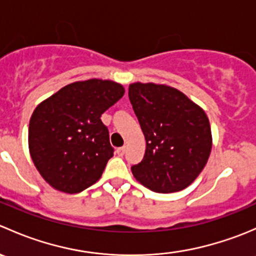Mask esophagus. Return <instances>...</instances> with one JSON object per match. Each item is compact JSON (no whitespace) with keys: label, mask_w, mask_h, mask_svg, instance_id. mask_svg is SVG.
Wrapping results in <instances>:
<instances>
[{"label":"esophagus","mask_w":256,"mask_h":256,"mask_svg":"<svg viewBox=\"0 0 256 256\" xmlns=\"http://www.w3.org/2000/svg\"><path fill=\"white\" fill-rule=\"evenodd\" d=\"M116 152H118V156H124V154H125V152H126V147L125 146L118 147V148L116 150Z\"/></svg>","instance_id":"obj_1"}]
</instances>
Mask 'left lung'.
I'll use <instances>...</instances> for the list:
<instances>
[{
  "mask_svg": "<svg viewBox=\"0 0 256 256\" xmlns=\"http://www.w3.org/2000/svg\"><path fill=\"white\" fill-rule=\"evenodd\" d=\"M128 98L146 138L144 160L131 167L148 190H184L204 168L212 150L206 112L183 92L166 85L135 82Z\"/></svg>",
  "mask_w": 256,
  "mask_h": 256,
  "instance_id": "1",
  "label": "left lung"
}]
</instances>
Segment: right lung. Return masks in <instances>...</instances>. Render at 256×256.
<instances>
[{"label":"right lung","mask_w":256,"mask_h":256,"mask_svg":"<svg viewBox=\"0 0 256 256\" xmlns=\"http://www.w3.org/2000/svg\"><path fill=\"white\" fill-rule=\"evenodd\" d=\"M124 92L118 82L90 79L62 88L36 108L28 130L30 156L52 187L79 193L102 177L115 150L100 118Z\"/></svg>","instance_id":"1"}]
</instances>
